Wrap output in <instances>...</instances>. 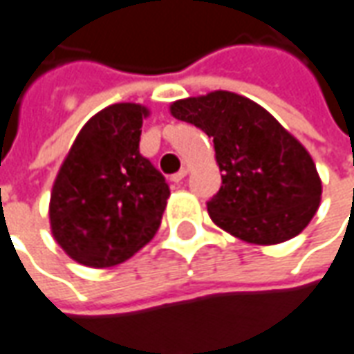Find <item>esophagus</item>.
<instances>
[{
	"instance_id": "obj_1",
	"label": "esophagus",
	"mask_w": 354,
	"mask_h": 354,
	"mask_svg": "<svg viewBox=\"0 0 354 354\" xmlns=\"http://www.w3.org/2000/svg\"><path fill=\"white\" fill-rule=\"evenodd\" d=\"M185 176H187V169H182L180 172H176V174H172V176H170V182H174V184H180V182H182Z\"/></svg>"
}]
</instances>
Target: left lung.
Here are the masks:
<instances>
[{"label":"left lung","mask_w":354,"mask_h":354,"mask_svg":"<svg viewBox=\"0 0 354 354\" xmlns=\"http://www.w3.org/2000/svg\"><path fill=\"white\" fill-rule=\"evenodd\" d=\"M170 113L214 142L222 187L208 201L212 222L250 245L296 237L317 214L322 195L317 167L260 104L214 91L170 104Z\"/></svg>","instance_id":"1"}]
</instances>
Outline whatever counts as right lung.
Wrapping results in <instances>:
<instances>
[{"mask_svg":"<svg viewBox=\"0 0 354 354\" xmlns=\"http://www.w3.org/2000/svg\"><path fill=\"white\" fill-rule=\"evenodd\" d=\"M149 109L121 102L98 111L73 140L53 184V237L81 266L123 263L155 237L170 189L140 155Z\"/></svg>","mask_w":354,"mask_h":354,"instance_id":"obj_1","label":"right lung"}]
</instances>
